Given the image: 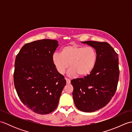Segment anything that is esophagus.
Returning <instances> with one entry per match:
<instances>
[{
	"label": "esophagus",
	"instance_id": "1",
	"mask_svg": "<svg viewBox=\"0 0 132 132\" xmlns=\"http://www.w3.org/2000/svg\"><path fill=\"white\" fill-rule=\"evenodd\" d=\"M65 79L66 80V83L68 84V85H69V84L70 83V80L69 79H68V78H65Z\"/></svg>",
	"mask_w": 132,
	"mask_h": 132
}]
</instances>
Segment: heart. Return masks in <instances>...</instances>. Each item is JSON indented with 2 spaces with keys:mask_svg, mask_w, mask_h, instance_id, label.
<instances>
[{
  "mask_svg": "<svg viewBox=\"0 0 132 132\" xmlns=\"http://www.w3.org/2000/svg\"><path fill=\"white\" fill-rule=\"evenodd\" d=\"M97 60L96 49L92 46L69 45L63 47L61 53H54L52 61L57 71L63 74L69 67V76L85 77L93 70Z\"/></svg>",
  "mask_w": 132,
  "mask_h": 132,
  "instance_id": "heart-1",
  "label": "heart"
}]
</instances>
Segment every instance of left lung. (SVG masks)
<instances>
[{"label":"left lung","instance_id":"8db88e82","mask_svg":"<svg viewBox=\"0 0 132 132\" xmlns=\"http://www.w3.org/2000/svg\"><path fill=\"white\" fill-rule=\"evenodd\" d=\"M82 43L96 49L97 60L89 75L71 80L74 88L72 97L79 110L92 112L105 106L115 94L120 74L119 55L106 42Z\"/></svg>","mask_w":132,"mask_h":132}]
</instances>
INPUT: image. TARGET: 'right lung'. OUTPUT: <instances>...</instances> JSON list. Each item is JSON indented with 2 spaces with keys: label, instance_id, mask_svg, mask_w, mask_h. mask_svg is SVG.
Segmentation results:
<instances>
[{
  "label": "right lung",
  "instance_id": "add662e5",
  "mask_svg": "<svg viewBox=\"0 0 132 132\" xmlns=\"http://www.w3.org/2000/svg\"><path fill=\"white\" fill-rule=\"evenodd\" d=\"M58 41L43 39L25 44L17 54L14 85L27 108L41 114L57 108L66 80L52 61Z\"/></svg>",
  "mask_w": 132,
  "mask_h": 132
}]
</instances>
